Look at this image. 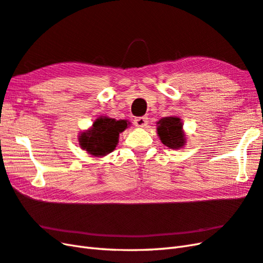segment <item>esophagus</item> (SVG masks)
Returning <instances> with one entry per match:
<instances>
[{"instance_id":"1","label":"esophagus","mask_w":263,"mask_h":263,"mask_svg":"<svg viewBox=\"0 0 263 263\" xmlns=\"http://www.w3.org/2000/svg\"><path fill=\"white\" fill-rule=\"evenodd\" d=\"M148 125V118L147 117H138L135 119V126L138 128H144Z\"/></svg>"}]
</instances>
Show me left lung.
<instances>
[{
	"mask_svg": "<svg viewBox=\"0 0 263 263\" xmlns=\"http://www.w3.org/2000/svg\"><path fill=\"white\" fill-rule=\"evenodd\" d=\"M157 135L161 142L171 149H181L186 144V134L183 129V121L180 117H163L156 123Z\"/></svg>",
	"mask_w": 263,
	"mask_h": 263,
	"instance_id": "obj_1",
	"label": "left lung"
}]
</instances>
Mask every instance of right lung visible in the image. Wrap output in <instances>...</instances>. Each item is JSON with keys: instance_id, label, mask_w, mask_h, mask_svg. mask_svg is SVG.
<instances>
[{"instance_id": "add662e5", "label": "right lung", "mask_w": 263, "mask_h": 263, "mask_svg": "<svg viewBox=\"0 0 263 263\" xmlns=\"http://www.w3.org/2000/svg\"><path fill=\"white\" fill-rule=\"evenodd\" d=\"M126 119H114L108 116L96 118L92 126L79 134L78 142L81 149L95 157H104L118 145L119 134L129 127Z\"/></svg>"}]
</instances>
